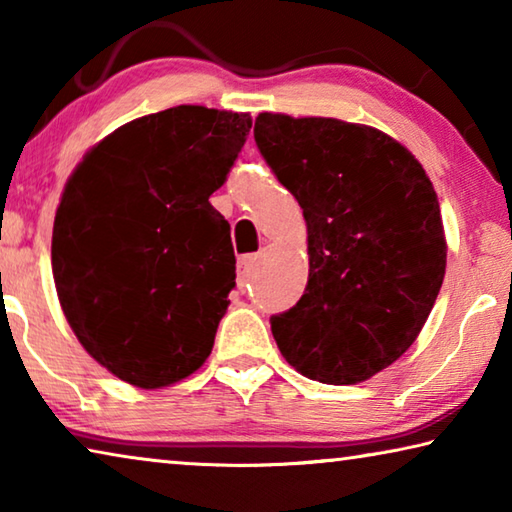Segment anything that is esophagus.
Instances as JSON below:
<instances>
[{
	"instance_id": "34e87169",
	"label": "esophagus",
	"mask_w": 512,
	"mask_h": 512,
	"mask_svg": "<svg viewBox=\"0 0 512 512\" xmlns=\"http://www.w3.org/2000/svg\"><path fill=\"white\" fill-rule=\"evenodd\" d=\"M257 262V255H244L239 257V264H237V284L239 289L244 291L250 282V275H253V268Z\"/></svg>"
}]
</instances>
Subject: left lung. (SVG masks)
<instances>
[{
  "mask_svg": "<svg viewBox=\"0 0 512 512\" xmlns=\"http://www.w3.org/2000/svg\"><path fill=\"white\" fill-rule=\"evenodd\" d=\"M255 144L309 235L307 289L271 316L277 348L320 384L366 381L411 348L443 287L431 180L393 137L341 119L262 112Z\"/></svg>",
  "mask_w": 512,
  "mask_h": 512,
  "instance_id": "8db88e82",
  "label": "left lung"
}]
</instances>
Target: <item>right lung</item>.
<instances>
[{
  "label": "right lung",
  "mask_w": 512,
  "mask_h": 512,
  "mask_svg": "<svg viewBox=\"0 0 512 512\" xmlns=\"http://www.w3.org/2000/svg\"><path fill=\"white\" fill-rule=\"evenodd\" d=\"M250 115L178 106L117 128L60 198L51 266L76 339L112 375L169 386L210 357L235 289L230 223L210 196Z\"/></svg>",
  "instance_id": "obj_1"
}]
</instances>
